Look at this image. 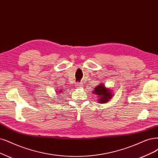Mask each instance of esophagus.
<instances>
[{"instance_id":"1","label":"esophagus","mask_w":158,"mask_h":158,"mask_svg":"<svg viewBox=\"0 0 158 158\" xmlns=\"http://www.w3.org/2000/svg\"><path fill=\"white\" fill-rule=\"evenodd\" d=\"M81 86H82V85H81V84H77V87H81Z\"/></svg>"}]
</instances>
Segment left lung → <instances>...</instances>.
<instances>
[{"instance_id": "1", "label": "left lung", "mask_w": 158, "mask_h": 158, "mask_svg": "<svg viewBox=\"0 0 158 158\" xmlns=\"http://www.w3.org/2000/svg\"><path fill=\"white\" fill-rule=\"evenodd\" d=\"M92 93L97 95L98 102L101 103L108 102L113 96V92L109 89L106 88L103 83L98 85V86L94 88V90Z\"/></svg>"}]
</instances>
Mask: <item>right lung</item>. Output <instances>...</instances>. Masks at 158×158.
<instances>
[{"mask_svg": "<svg viewBox=\"0 0 158 158\" xmlns=\"http://www.w3.org/2000/svg\"><path fill=\"white\" fill-rule=\"evenodd\" d=\"M63 90H58V91H56V94H58V93H62V92Z\"/></svg>", "mask_w": 158, "mask_h": 158, "instance_id": "obj_1", "label": "right lung"}]
</instances>
